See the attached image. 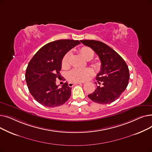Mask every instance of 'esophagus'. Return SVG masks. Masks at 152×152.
<instances>
[{
	"label": "esophagus",
	"mask_w": 152,
	"mask_h": 152,
	"mask_svg": "<svg viewBox=\"0 0 152 152\" xmlns=\"http://www.w3.org/2000/svg\"><path fill=\"white\" fill-rule=\"evenodd\" d=\"M83 83H80V82H77V83H68V86L69 87H73L76 84H82Z\"/></svg>",
	"instance_id": "obj_1"
}]
</instances>
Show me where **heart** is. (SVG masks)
Returning a JSON list of instances; mask_svg holds the SVG:
<instances>
[{
    "instance_id": "heart-1",
    "label": "heart",
    "mask_w": 152,
    "mask_h": 152,
    "mask_svg": "<svg viewBox=\"0 0 152 152\" xmlns=\"http://www.w3.org/2000/svg\"><path fill=\"white\" fill-rule=\"evenodd\" d=\"M79 52L83 57L87 60H91L94 56V52L89 47H83ZM71 54L70 52L66 53L61 60V66L64 69H68L70 66V59ZM93 74V71L90 68H73L68 72L67 75L68 79L71 82H83L86 81Z\"/></svg>"
}]
</instances>
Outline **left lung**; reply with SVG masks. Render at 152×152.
I'll list each match as a JSON object with an SVG mask.
<instances>
[{"mask_svg": "<svg viewBox=\"0 0 152 152\" xmlns=\"http://www.w3.org/2000/svg\"><path fill=\"white\" fill-rule=\"evenodd\" d=\"M97 54L101 61L100 71L96 79L99 84L95 91L88 95L93 102L108 104L117 100L125 91L129 79V68L123 58L108 45L99 41L81 40Z\"/></svg>", "mask_w": 152, "mask_h": 152, "instance_id": "obj_1", "label": "left lung"}]
</instances>
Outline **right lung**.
I'll list each match as a JSON object with an SVG mask.
<instances>
[{"label":"right lung","instance_id":"1","mask_svg":"<svg viewBox=\"0 0 152 152\" xmlns=\"http://www.w3.org/2000/svg\"><path fill=\"white\" fill-rule=\"evenodd\" d=\"M79 44V41L71 39L49 42L41 47L30 60L26 71V81L31 94L40 104L55 107L69 99L71 87L65 83L59 88L56 79L61 77L63 56Z\"/></svg>","mask_w":152,"mask_h":152}]
</instances>
